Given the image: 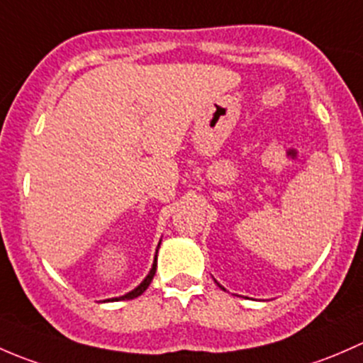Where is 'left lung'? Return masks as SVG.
Wrapping results in <instances>:
<instances>
[{
	"label": "left lung",
	"instance_id": "obj_1",
	"mask_svg": "<svg viewBox=\"0 0 363 363\" xmlns=\"http://www.w3.org/2000/svg\"><path fill=\"white\" fill-rule=\"evenodd\" d=\"M223 290H225V289H223Z\"/></svg>",
	"mask_w": 363,
	"mask_h": 363
}]
</instances>
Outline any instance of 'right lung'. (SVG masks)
<instances>
[{
  "label": "right lung",
  "mask_w": 363,
  "mask_h": 363,
  "mask_svg": "<svg viewBox=\"0 0 363 363\" xmlns=\"http://www.w3.org/2000/svg\"><path fill=\"white\" fill-rule=\"evenodd\" d=\"M159 246H160V242H159ZM159 246H157V248H159ZM155 267H157V255H155V259H154V265H152V269H150V272H148V276L147 278L143 279V281L140 283V285L136 286V289L134 290H130L129 294H125V295H122V297H115V298H108V301H129V298H136V297H140L141 294L145 292V290L148 289V286H150V283H152V279H154V276H155Z\"/></svg>",
  "instance_id": "obj_1"
}]
</instances>
